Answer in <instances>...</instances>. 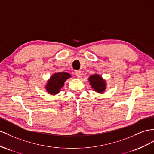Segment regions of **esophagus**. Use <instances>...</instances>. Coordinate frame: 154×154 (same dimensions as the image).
<instances>
[{
  "mask_svg": "<svg viewBox=\"0 0 154 154\" xmlns=\"http://www.w3.org/2000/svg\"><path fill=\"white\" fill-rule=\"evenodd\" d=\"M75 75H76L78 78H81V77H82V73H81V71H79V70L76 71Z\"/></svg>",
  "mask_w": 154,
  "mask_h": 154,
  "instance_id": "obj_1",
  "label": "esophagus"
}]
</instances>
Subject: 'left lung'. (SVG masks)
Returning a JSON list of instances; mask_svg holds the SVG:
<instances>
[{
	"label": "left lung",
	"instance_id": "8db88e82",
	"mask_svg": "<svg viewBox=\"0 0 154 154\" xmlns=\"http://www.w3.org/2000/svg\"><path fill=\"white\" fill-rule=\"evenodd\" d=\"M91 87L97 93H103L106 90V81L99 74L92 75L88 78Z\"/></svg>",
	"mask_w": 154,
	"mask_h": 154
}]
</instances>
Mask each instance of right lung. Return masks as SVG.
<instances>
[{"label":"right lung","instance_id":"obj_1","mask_svg":"<svg viewBox=\"0 0 154 154\" xmlns=\"http://www.w3.org/2000/svg\"><path fill=\"white\" fill-rule=\"evenodd\" d=\"M70 77H72V75L66 72H59L53 74L45 85L47 92L51 95H56L60 92L65 81Z\"/></svg>","mask_w":154,"mask_h":154}]
</instances>
